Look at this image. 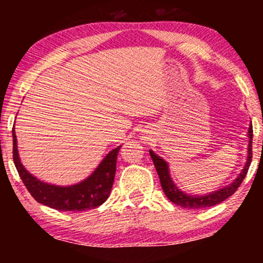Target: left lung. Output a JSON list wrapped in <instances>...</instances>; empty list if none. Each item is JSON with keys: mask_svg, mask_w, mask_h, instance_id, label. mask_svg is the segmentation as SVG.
Listing matches in <instances>:
<instances>
[{"mask_svg": "<svg viewBox=\"0 0 263 263\" xmlns=\"http://www.w3.org/2000/svg\"><path fill=\"white\" fill-rule=\"evenodd\" d=\"M252 123L250 125L249 131H247V137H249V144H247V157L243 168L241 170L238 176L232 180V183L228 185L222 186L215 192L208 193V194H188V193L183 192L177 186V184L173 182L171 177L170 165L168 163L162 158V157L157 156L152 149H149L151 158H152L155 167L158 173L159 180H161V185L163 192H164L165 197H167L172 203L179 205V206L185 208V209H205V208L214 206V205L221 203L225 199L231 197L235 192H236L240 184L245 179L247 171H249L250 164H251L252 158Z\"/></svg>", "mask_w": 263, "mask_h": 263, "instance_id": "left-lung-1", "label": "left lung"}]
</instances>
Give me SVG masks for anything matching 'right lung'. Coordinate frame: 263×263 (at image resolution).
I'll return each mask as SVG.
<instances>
[{
  "instance_id": "obj_1",
  "label": "right lung",
  "mask_w": 263,
  "mask_h": 263,
  "mask_svg": "<svg viewBox=\"0 0 263 263\" xmlns=\"http://www.w3.org/2000/svg\"><path fill=\"white\" fill-rule=\"evenodd\" d=\"M12 137L14 165L26 188L38 203L60 211H84L95 209L106 201L112 188L117 155L121 146L108 152L96 170L85 179L73 185L64 186L44 183L29 173L21 163L14 127L12 128Z\"/></svg>"
}]
</instances>
